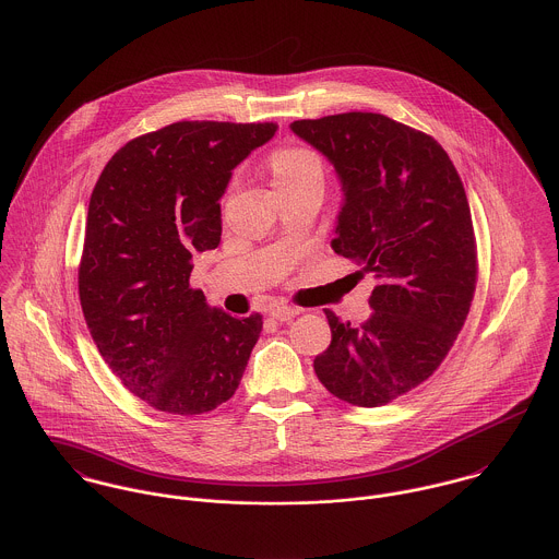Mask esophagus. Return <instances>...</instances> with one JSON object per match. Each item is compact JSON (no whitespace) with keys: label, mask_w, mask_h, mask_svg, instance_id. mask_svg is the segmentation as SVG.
Here are the masks:
<instances>
[{"label":"esophagus","mask_w":559,"mask_h":559,"mask_svg":"<svg viewBox=\"0 0 559 559\" xmlns=\"http://www.w3.org/2000/svg\"><path fill=\"white\" fill-rule=\"evenodd\" d=\"M270 316H272L274 320H278V322H289V320H294L296 316H300V309L281 305V307H274V309L270 311Z\"/></svg>","instance_id":"obj_1"}]
</instances>
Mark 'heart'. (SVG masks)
<instances>
[{"label":"heart","instance_id":"heart-1","mask_svg":"<svg viewBox=\"0 0 559 559\" xmlns=\"http://www.w3.org/2000/svg\"><path fill=\"white\" fill-rule=\"evenodd\" d=\"M270 166L276 188L298 183L311 175H322V162L309 148H283L274 153Z\"/></svg>","mask_w":559,"mask_h":559}]
</instances>
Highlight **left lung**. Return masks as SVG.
I'll return each mask as SVG.
<instances>
[{
    "mask_svg": "<svg viewBox=\"0 0 559 559\" xmlns=\"http://www.w3.org/2000/svg\"><path fill=\"white\" fill-rule=\"evenodd\" d=\"M289 129L335 168L336 254L376 274L365 324L326 311L333 341L316 373L352 406H384L435 373L468 316L477 265L462 181L435 138L382 114Z\"/></svg>",
    "mask_w": 559,
    "mask_h": 559,
    "instance_id": "obj_1",
    "label": "left lung"
}]
</instances>
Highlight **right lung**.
<instances>
[{
	"label": "right lung",
	"instance_id": "1",
	"mask_svg": "<svg viewBox=\"0 0 559 559\" xmlns=\"http://www.w3.org/2000/svg\"><path fill=\"white\" fill-rule=\"evenodd\" d=\"M274 122L183 120L127 142L88 205L80 300L114 376L148 406L201 415L230 400L261 335L190 287L192 254L221 243V199Z\"/></svg>",
	"mask_w": 559,
	"mask_h": 559
}]
</instances>
